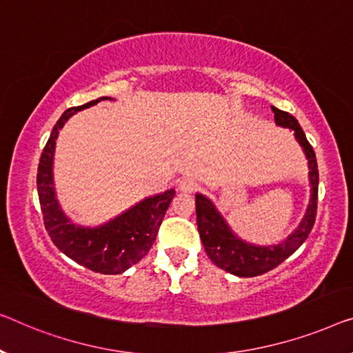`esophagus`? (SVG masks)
I'll return each mask as SVG.
<instances>
[{
	"label": "esophagus",
	"mask_w": 353,
	"mask_h": 353,
	"mask_svg": "<svg viewBox=\"0 0 353 353\" xmlns=\"http://www.w3.org/2000/svg\"><path fill=\"white\" fill-rule=\"evenodd\" d=\"M179 190L183 193H193L198 190V183L196 181H193V179H182V181L179 182Z\"/></svg>",
	"instance_id": "esophagus-1"
}]
</instances>
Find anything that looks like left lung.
<instances>
[{
	"instance_id": "obj_1",
	"label": "left lung",
	"mask_w": 353,
	"mask_h": 353,
	"mask_svg": "<svg viewBox=\"0 0 353 353\" xmlns=\"http://www.w3.org/2000/svg\"><path fill=\"white\" fill-rule=\"evenodd\" d=\"M274 112L277 126L293 131L294 139L301 145L307 159L309 168V185H311V199H309L306 214L292 234L279 244L256 245L241 239L233 230L230 228L227 220L215 208V204L208 196L196 193V223L204 250L214 265L222 268L230 274L238 277H254L265 274L274 270L276 266L294 254L314 227L315 214H317V192H319V170L317 160L312 145L307 143L306 134L298 120L288 112L277 108H271Z\"/></svg>"
}]
</instances>
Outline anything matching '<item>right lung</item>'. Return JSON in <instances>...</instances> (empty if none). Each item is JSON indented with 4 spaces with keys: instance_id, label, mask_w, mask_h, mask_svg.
<instances>
[{
    "instance_id": "add662e5",
    "label": "right lung",
    "mask_w": 353,
    "mask_h": 353,
    "mask_svg": "<svg viewBox=\"0 0 353 353\" xmlns=\"http://www.w3.org/2000/svg\"><path fill=\"white\" fill-rule=\"evenodd\" d=\"M106 99L114 101V98L101 97L61 114L42 150L38 168V194L47 233L63 254L99 274H120L149 254L176 192L171 188L141 199L134 206L98 227L77 225L63 212L54 183L57 138L60 130L76 112Z\"/></svg>"
}]
</instances>
